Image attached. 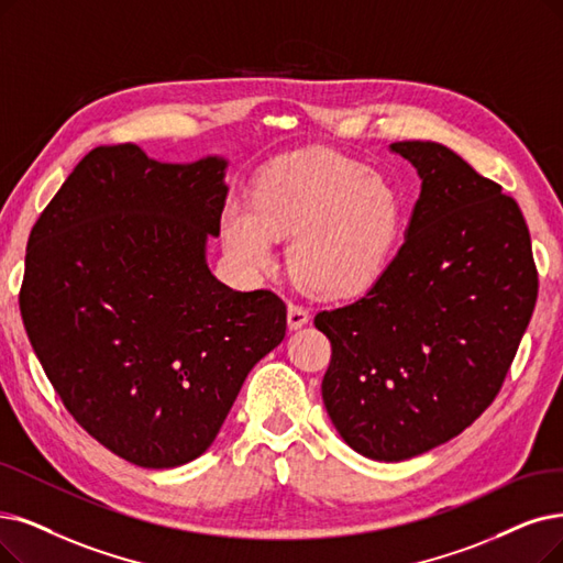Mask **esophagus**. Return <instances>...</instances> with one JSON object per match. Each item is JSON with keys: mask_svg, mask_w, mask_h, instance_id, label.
Masks as SVG:
<instances>
[{"mask_svg": "<svg viewBox=\"0 0 563 563\" xmlns=\"http://www.w3.org/2000/svg\"><path fill=\"white\" fill-rule=\"evenodd\" d=\"M286 321L290 330H298L309 321V311L302 305L296 302H288V313H286Z\"/></svg>", "mask_w": 563, "mask_h": 563, "instance_id": "1", "label": "esophagus"}]
</instances>
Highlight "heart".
Masks as SVG:
<instances>
[{
    "label": "heart",
    "instance_id": "obj_1",
    "mask_svg": "<svg viewBox=\"0 0 563 563\" xmlns=\"http://www.w3.org/2000/svg\"><path fill=\"white\" fill-rule=\"evenodd\" d=\"M401 200L384 177L351 156L317 150L269 168L254 203H229L221 233L229 252L254 273L275 265V238H288L296 279L323 298L365 294L395 256Z\"/></svg>",
    "mask_w": 563,
    "mask_h": 563
}]
</instances>
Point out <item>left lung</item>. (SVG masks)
<instances>
[{
	"label": "left lung",
	"instance_id": "1",
	"mask_svg": "<svg viewBox=\"0 0 563 563\" xmlns=\"http://www.w3.org/2000/svg\"><path fill=\"white\" fill-rule=\"evenodd\" d=\"M390 147L422 179L407 240L363 298L313 319L332 346L328 416L378 462L432 451L489 407L538 298L515 198L441 143Z\"/></svg>",
	"mask_w": 563,
	"mask_h": 563
}]
</instances>
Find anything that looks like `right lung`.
Returning a JSON list of instances; mask_svg holds the SVG:
<instances>
[{"label":"right lung","mask_w":563,"mask_h":563,"mask_svg":"<svg viewBox=\"0 0 563 563\" xmlns=\"http://www.w3.org/2000/svg\"><path fill=\"white\" fill-rule=\"evenodd\" d=\"M227 162L162 164L97 147L36 219L20 286L32 349L62 404L145 468L203 455L246 374L286 334L273 290H233L206 263Z\"/></svg>","instance_id":"obj_1"}]
</instances>
